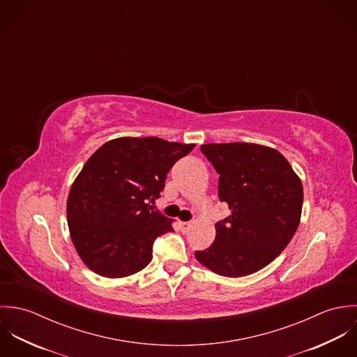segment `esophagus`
<instances>
[{"label":"esophagus","mask_w":357,"mask_h":357,"mask_svg":"<svg viewBox=\"0 0 357 357\" xmlns=\"http://www.w3.org/2000/svg\"><path fill=\"white\" fill-rule=\"evenodd\" d=\"M191 227H192L191 222H180V229H181L183 234H187Z\"/></svg>","instance_id":"obj_1"}]
</instances>
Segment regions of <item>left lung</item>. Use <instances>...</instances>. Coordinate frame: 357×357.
Masks as SVG:
<instances>
[{
    "label": "left lung",
    "instance_id": "1",
    "mask_svg": "<svg viewBox=\"0 0 357 357\" xmlns=\"http://www.w3.org/2000/svg\"><path fill=\"white\" fill-rule=\"evenodd\" d=\"M214 166L220 201L231 210L215 224L213 245L195 252L210 271L242 278L266 266L293 239L301 220L304 190L289 160L255 143L204 144Z\"/></svg>",
    "mask_w": 357,
    "mask_h": 357
}]
</instances>
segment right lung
<instances>
[{"label": "right lung", "mask_w": 357, "mask_h": 357, "mask_svg": "<svg viewBox=\"0 0 357 357\" xmlns=\"http://www.w3.org/2000/svg\"><path fill=\"white\" fill-rule=\"evenodd\" d=\"M194 147L159 137H119L86 160L67 198V222L91 271L116 279L151 262L155 238L173 232V220L150 202L160 197L172 166Z\"/></svg>", "instance_id": "1"}]
</instances>
